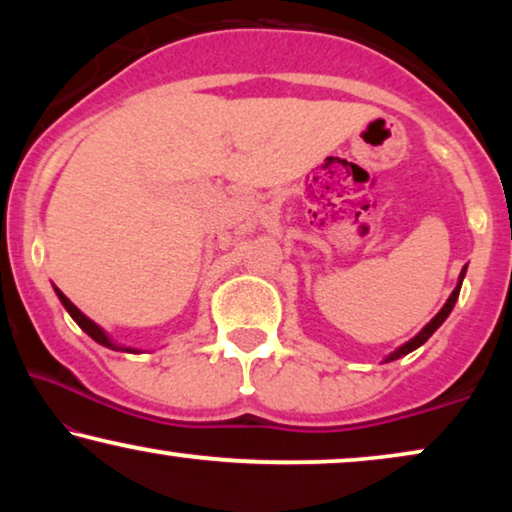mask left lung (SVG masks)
<instances>
[{
    "label": "left lung",
    "mask_w": 512,
    "mask_h": 512,
    "mask_svg": "<svg viewBox=\"0 0 512 512\" xmlns=\"http://www.w3.org/2000/svg\"><path fill=\"white\" fill-rule=\"evenodd\" d=\"M464 277H466V268L461 270V275H459V282H457V286H454V291L450 293V298H447V303H445L443 307H440V312L436 314V317H433V319L429 321V324H426V326L422 328V331H419V333L415 335V338L408 340V342H405V345H401V347H398V349H394V352H391V354L387 356V359H384V363H389V361H396V359H401V356H405V354L415 352L417 347H422L424 342L429 340L431 335L438 331L440 324H443V321H445L447 317H450V312H452L454 303H457V298H459V291H461V282H464Z\"/></svg>",
    "instance_id": "8db88e82"
}]
</instances>
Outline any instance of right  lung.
<instances>
[{
    "instance_id": "1",
    "label": "right lung",
    "mask_w": 512,
    "mask_h": 512,
    "mask_svg": "<svg viewBox=\"0 0 512 512\" xmlns=\"http://www.w3.org/2000/svg\"><path fill=\"white\" fill-rule=\"evenodd\" d=\"M55 293H58V298H60V303L65 305V310L69 312V317H72L76 324L81 326V331H86L90 338H93L97 345H102V347H109V349H116V352H130V354H139V349H135V347H125V345H118V342H114L107 335V331H104L102 326H97L93 319H88L86 314H83L79 307H76L72 300H69L65 293H62L60 289H55Z\"/></svg>"
}]
</instances>
